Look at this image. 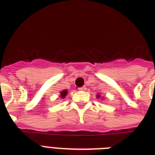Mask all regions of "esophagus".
<instances>
[{
    "instance_id": "1",
    "label": "esophagus",
    "mask_w": 155,
    "mask_h": 155,
    "mask_svg": "<svg viewBox=\"0 0 155 155\" xmlns=\"http://www.w3.org/2000/svg\"><path fill=\"white\" fill-rule=\"evenodd\" d=\"M78 89L80 90V91H85V90H86V87H85V86H83V87H79Z\"/></svg>"
}]
</instances>
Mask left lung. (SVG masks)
Returning <instances> with one entry per match:
<instances>
[{"label":"left lung","mask_w":155,"mask_h":155,"mask_svg":"<svg viewBox=\"0 0 155 155\" xmlns=\"http://www.w3.org/2000/svg\"><path fill=\"white\" fill-rule=\"evenodd\" d=\"M99 97H101V96H100V95H97V98H99Z\"/></svg>","instance_id":"obj_1"}]
</instances>
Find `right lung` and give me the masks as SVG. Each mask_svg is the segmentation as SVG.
Segmentation results:
<instances>
[{"label":"right lung","mask_w":155,"mask_h":155,"mask_svg":"<svg viewBox=\"0 0 155 155\" xmlns=\"http://www.w3.org/2000/svg\"><path fill=\"white\" fill-rule=\"evenodd\" d=\"M68 94V91L67 90H64V91H62L60 92V97L61 98H64L66 97V95Z\"/></svg>","instance_id":"add662e5"}]
</instances>
